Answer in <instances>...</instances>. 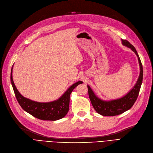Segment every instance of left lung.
Here are the masks:
<instances>
[{"label":"left lung","mask_w":153,"mask_h":153,"mask_svg":"<svg viewBox=\"0 0 153 153\" xmlns=\"http://www.w3.org/2000/svg\"><path fill=\"white\" fill-rule=\"evenodd\" d=\"M122 43L123 46L131 48L137 55L140 67V74L138 79L134 87L126 95L118 99L108 101L101 100L94 94L90 86L87 85L88 88L89 97L93 108L96 111L103 116H115L122 114L123 112L131 109L137 98L141 84L143 82V65L136 50H135L133 45L127 41L126 39H122Z\"/></svg>","instance_id":"obj_1"}]
</instances>
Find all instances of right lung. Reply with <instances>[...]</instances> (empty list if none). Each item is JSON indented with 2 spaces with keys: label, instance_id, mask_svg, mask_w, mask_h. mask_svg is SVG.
<instances>
[{
  "label": "right lung",
  "instance_id": "add662e5",
  "mask_svg": "<svg viewBox=\"0 0 153 153\" xmlns=\"http://www.w3.org/2000/svg\"><path fill=\"white\" fill-rule=\"evenodd\" d=\"M13 69L10 72V82L14 94L21 108L32 116L43 120H57L64 118L69 111L70 95L76 86L82 84L79 81L73 84L61 97L56 100L47 103L37 102L24 97L17 89L13 79Z\"/></svg>",
  "mask_w": 153,
  "mask_h": 153
}]
</instances>
